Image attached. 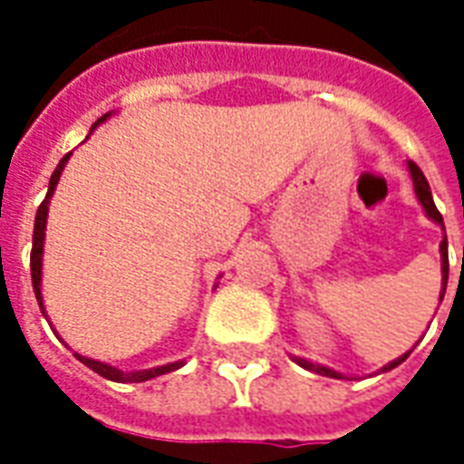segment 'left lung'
Here are the masks:
<instances>
[{
  "instance_id": "obj_1",
  "label": "left lung",
  "mask_w": 464,
  "mask_h": 464,
  "mask_svg": "<svg viewBox=\"0 0 464 464\" xmlns=\"http://www.w3.org/2000/svg\"><path fill=\"white\" fill-rule=\"evenodd\" d=\"M410 176H412V183H415V193H418L420 203H422V208H425V213H428L432 221H438L442 228H445V223H442V213L438 211V206H435V201H432V193H430V183L428 179L422 176V171H420V166L415 161H410ZM440 253H442V285H448V271H450V263H448V236L442 238V243H440ZM442 295H445V288H442ZM442 295H440V301H442ZM410 353H405V355H400L398 360H392L390 365H385L382 370H392L395 365H400L402 360L408 358ZM295 362L298 365H303L305 370H313V372H318V375H325V378H343L341 372H335V370L325 368V365H315V362H308V360L303 358H295Z\"/></svg>"
}]
</instances>
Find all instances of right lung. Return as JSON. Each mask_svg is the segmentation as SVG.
<instances>
[{
    "label": "right lung",
    "mask_w": 464,
    "mask_h": 464,
    "mask_svg": "<svg viewBox=\"0 0 464 464\" xmlns=\"http://www.w3.org/2000/svg\"><path fill=\"white\" fill-rule=\"evenodd\" d=\"M104 114L94 126L104 121ZM69 161V153H66L64 159L59 161L56 166V171L52 173V181H49V191H46V198L42 201V206L36 208V221H34V241H32V285H34V295L36 301H39V308L44 313V305H42V253H44V228H46V211H49V198L54 196L56 183H59V176H62V169H64V163ZM76 358L84 362L86 368H92L94 372H99L102 378L106 380H114V382H143V380H151L156 375H163V372H171V370H179L183 365V360L179 362H169V365H161V368H151V370H136V372H123V370H116L111 365H106V362H99V360L84 358V355H79L74 353Z\"/></svg>",
    "instance_id": "right-lung-1"
}]
</instances>
